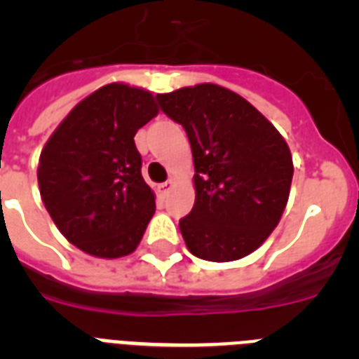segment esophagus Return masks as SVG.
Listing matches in <instances>:
<instances>
[{
  "label": "esophagus",
  "instance_id": "obj_1",
  "mask_svg": "<svg viewBox=\"0 0 359 359\" xmlns=\"http://www.w3.org/2000/svg\"><path fill=\"white\" fill-rule=\"evenodd\" d=\"M170 189H172V182H165L161 185H158V194H160V198H167Z\"/></svg>",
  "mask_w": 359,
  "mask_h": 359
}]
</instances>
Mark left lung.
I'll return each mask as SVG.
<instances>
[{"label":"left lung","mask_w":359,"mask_h":359,"mask_svg":"<svg viewBox=\"0 0 359 359\" xmlns=\"http://www.w3.org/2000/svg\"><path fill=\"white\" fill-rule=\"evenodd\" d=\"M182 123L194 158L196 201L180 230L190 253L212 262L255 252L280 221L293 160L286 140L243 97L215 84L156 95Z\"/></svg>","instance_id":"1"}]
</instances>
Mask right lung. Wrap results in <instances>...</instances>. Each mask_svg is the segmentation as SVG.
Instances as JSON below:
<instances>
[{
	"label": "right lung",
	"mask_w": 359,
	"mask_h": 359,
	"mask_svg": "<svg viewBox=\"0 0 359 359\" xmlns=\"http://www.w3.org/2000/svg\"><path fill=\"white\" fill-rule=\"evenodd\" d=\"M158 115L149 91L107 84L69 111L44 145L37 182L62 236L104 259L129 255L156 210L135 135Z\"/></svg>",
	"instance_id": "1"
}]
</instances>
